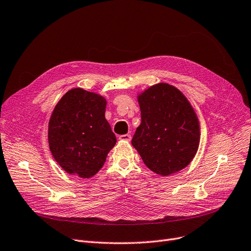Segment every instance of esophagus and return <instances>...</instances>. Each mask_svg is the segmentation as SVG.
<instances>
[{
  "label": "esophagus",
  "instance_id": "obj_1",
  "mask_svg": "<svg viewBox=\"0 0 251 251\" xmlns=\"http://www.w3.org/2000/svg\"><path fill=\"white\" fill-rule=\"evenodd\" d=\"M119 138V140H122V141H126V142H128V141H130V135L129 134H126V135H121L118 137Z\"/></svg>",
  "mask_w": 251,
  "mask_h": 251
}]
</instances>
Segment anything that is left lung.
<instances>
[{"mask_svg": "<svg viewBox=\"0 0 251 251\" xmlns=\"http://www.w3.org/2000/svg\"><path fill=\"white\" fill-rule=\"evenodd\" d=\"M141 125L132 145L147 168L160 176L182 171L193 160L200 143L198 116L185 95L166 82L137 96Z\"/></svg>", "mask_w": 251, "mask_h": 251, "instance_id": "left-lung-1", "label": "left lung"}]
</instances>
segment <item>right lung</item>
Masks as SVG:
<instances>
[{
	"instance_id": "1",
	"label": "right lung",
	"mask_w": 251,
	"mask_h": 251,
	"mask_svg": "<svg viewBox=\"0 0 251 251\" xmlns=\"http://www.w3.org/2000/svg\"><path fill=\"white\" fill-rule=\"evenodd\" d=\"M106 99L81 88L71 89L56 104L48 127L50 151L69 175L90 178L104 165L116 143L105 118Z\"/></svg>"
}]
</instances>
